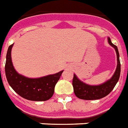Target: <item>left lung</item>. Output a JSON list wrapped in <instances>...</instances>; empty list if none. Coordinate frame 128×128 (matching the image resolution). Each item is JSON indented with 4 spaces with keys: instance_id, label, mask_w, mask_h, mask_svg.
Wrapping results in <instances>:
<instances>
[{
    "instance_id": "8db88e82",
    "label": "left lung",
    "mask_w": 128,
    "mask_h": 128,
    "mask_svg": "<svg viewBox=\"0 0 128 128\" xmlns=\"http://www.w3.org/2000/svg\"><path fill=\"white\" fill-rule=\"evenodd\" d=\"M108 42L110 46H112L117 54V65L114 73L112 77L104 83L98 86H91L84 83L78 79L75 74H74L72 79V86L74 92L76 97L82 100H98L102 98L108 94L113 90L115 85L119 81L121 72V64L120 61V54L116 45L112 44L110 38L108 37Z\"/></svg>"
}]
</instances>
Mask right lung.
<instances>
[{
  "label": "right lung",
  "mask_w": 128,
  "mask_h": 128,
  "mask_svg": "<svg viewBox=\"0 0 128 128\" xmlns=\"http://www.w3.org/2000/svg\"><path fill=\"white\" fill-rule=\"evenodd\" d=\"M7 50L5 64V74L9 86L22 98L32 101H45L50 99L54 92L56 84L64 70L39 78H28L19 74L14 68L11 60V50Z\"/></svg>",
  "instance_id": "right-lung-1"
}]
</instances>
